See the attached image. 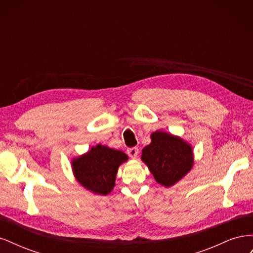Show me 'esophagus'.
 <instances>
[{"mask_svg": "<svg viewBox=\"0 0 253 253\" xmlns=\"http://www.w3.org/2000/svg\"><path fill=\"white\" fill-rule=\"evenodd\" d=\"M127 154H128L129 157L135 159L137 157V155H138V148H136V147L135 148H129L127 150Z\"/></svg>", "mask_w": 253, "mask_h": 253, "instance_id": "1", "label": "esophagus"}]
</instances>
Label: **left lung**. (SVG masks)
<instances>
[{
    "instance_id": "8db88e82",
    "label": "left lung",
    "mask_w": 253,
    "mask_h": 253,
    "mask_svg": "<svg viewBox=\"0 0 253 253\" xmlns=\"http://www.w3.org/2000/svg\"><path fill=\"white\" fill-rule=\"evenodd\" d=\"M141 160L155 180L169 188L192 169L194 154L192 145L179 136L156 131L151 134V143L142 149Z\"/></svg>"
}]
</instances>
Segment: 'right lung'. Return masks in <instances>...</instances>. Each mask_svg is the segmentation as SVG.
<instances>
[{"label": "right lung", "instance_id": "right-lung-1", "mask_svg": "<svg viewBox=\"0 0 253 253\" xmlns=\"http://www.w3.org/2000/svg\"><path fill=\"white\" fill-rule=\"evenodd\" d=\"M122 151L97 144L79 157L73 158L72 169L76 180L98 195H108L115 187L120 165L127 162Z\"/></svg>", "mask_w": 253, "mask_h": 253}]
</instances>
